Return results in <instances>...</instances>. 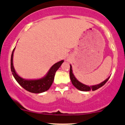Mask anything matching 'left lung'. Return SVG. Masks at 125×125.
I'll return each mask as SVG.
<instances>
[{
    "mask_svg": "<svg viewBox=\"0 0 125 125\" xmlns=\"http://www.w3.org/2000/svg\"><path fill=\"white\" fill-rule=\"evenodd\" d=\"M70 79H71V83H72L73 85L75 87L76 89L80 91H83V92H88L90 90H96L99 88H100L101 87H102L103 85H104V84L108 81V80L109 79L110 76H109L107 78H106L104 81H103V82L100 83V84H98L96 85H85L84 84L82 83L80 81H79L75 78V77L74 76L73 73V70H72V66L70 64Z\"/></svg>",
    "mask_w": 125,
    "mask_h": 125,
    "instance_id": "obj_1",
    "label": "left lung"
}]
</instances>
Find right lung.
Masks as SVG:
<instances>
[{
    "instance_id": "obj_1",
    "label": "right lung",
    "mask_w": 125,
    "mask_h": 125,
    "mask_svg": "<svg viewBox=\"0 0 125 125\" xmlns=\"http://www.w3.org/2000/svg\"><path fill=\"white\" fill-rule=\"evenodd\" d=\"M15 50V47L13 49L12 55H11L10 68L12 74L16 81L23 89L31 93H41L47 91L52 84L56 71L58 70L61 64L64 62V60H61L54 64L43 77L38 78V79H25L19 76L14 68L13 58Z\"/></svg>"
}]
</instances>
